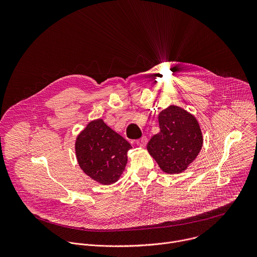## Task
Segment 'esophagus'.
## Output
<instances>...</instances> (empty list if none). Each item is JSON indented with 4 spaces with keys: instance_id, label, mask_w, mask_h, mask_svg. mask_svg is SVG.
<instances>
[{
    "instance_id": "esophagus-1",
    "label": "esophagus",
    "mask_w": 257,
    "mask_h": 257,
    "mask_svg": "<svg viewBox=\"0 0 257 257\" xmlns=\"http://www.w3.org/2000/svg\"><path fill=\"white\" fill-rule=\"evenodd\" d=\"M136 143H137L138 146H140V148H144V146L146 145V143H148V138H146V137H142V138L138 139V140L136 141Z\"/></svg>"
}]
</instances>
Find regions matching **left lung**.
Wrapping results in <instances>:
<instances>
[{
    "label": "left lung",
    "mask_w": 257,
    "mask_h": 257,
    "mask_svg": "<svg viewBox=\"0 0 257 257\" xmlns=\"http://www.w3.org/2000/svg\"><path fill=\"white\" fill-rule=\"evenodd\" d=\"M160 132L148 143V151L168 174H180L196 159L202 148V134L194 116L176 105L159 115Z\"/></svg>",
    "instance_id": "obj_1"
}]
</instances>
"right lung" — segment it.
<instances>
[{"label":"right lung","instance_id":"1","mask_svg":"<svg viewBox=\"0 0 257 257\" xmlns=\"http://www.w3.org/2000/svg\"><path fill=\"white\" fill-rule=\"evenodd\" d=\"M131 144L101 119L90 122L78 135L76 158L83 172L100 184H113L125 170Z\"/></svg>","mask_w":257,"mask_h":257}]
</instances>
